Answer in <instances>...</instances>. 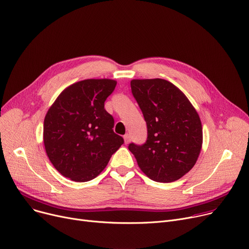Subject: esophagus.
Here are the masks:
<instances>
[{"instance_id":"34e87169","label":"esophagus","mask_w":249,"mask_h":249,"mask_svg":"<svg viewBox=\"0 0 249 249\" xmlns=\"http://www.w3.org/2000/svg\"><path fill=\"white\" fill-rule=\"evenodd\" d=\"M124 141H125L126 144H128V143H129L130 141H131V137H130L129 134H125V135H124Z\"/></svg>"}]
</instances>
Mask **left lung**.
I'll use <instances>...</instances> for the list:
<instances>
[{"mask_svg": "<svg viewBox=\"0 0 249 249\" xmlns=\"http://www.w3.org/2000/svg\"><path fill=\"white\" fill-rule=\"evenodd\" d=\"M135 98L147 125L142 145L130 143L141 171L159 182H172L189 173L202 148L200 117L175 85L162 78L132 80Z\"/></svg>", "mask_w": 249, "mask_h": 249, "instance_id": "left-lung-1", "label": "left lung"}]
</instances>
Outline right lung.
<instances>
[{"instance_id": "right-lung-1", "label": "right lung", "mask_w": 249, "mask_h": 249, "mask_svg": "<svg viewBox=\"0 0 249 249\" xmlns=\"http://www.w3.org/2000/svg\"><path fill=\"white\" fill-rule=\"evenodd\" d=\"M117 82L85 80L62 90L47 111L43 142L51 163L63 177L84 182L98 177L124 143L113 131L105 101Z\"/></svg>"}]
</instances>
